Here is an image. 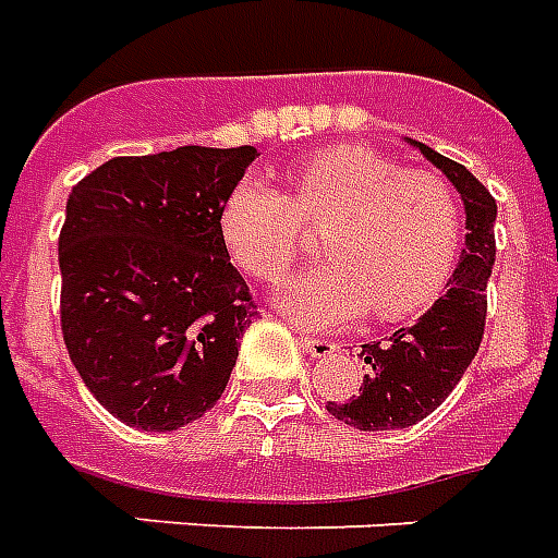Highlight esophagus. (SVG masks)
<instances>
[{
  "mask_svg": "<svg viewBox=\"0 0 558 558\" xmlns=\"http://www.w3.org/2000/svg\"><path fill=\"white\" fill-rule=\"evenodd\" d=\"M300 343H303L305 353L314 355V359H329V355L338 350V347H335V341H329V338H308V335H303V338H300Z\"/></svg>",
  "mask_w": 558,
  "mask_h": 558,
  "instance_id": "1",
  "label": "esophagus"
}]
</instances>
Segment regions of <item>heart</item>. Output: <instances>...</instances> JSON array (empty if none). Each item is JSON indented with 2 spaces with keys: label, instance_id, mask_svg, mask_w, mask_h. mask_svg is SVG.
<instances>
[{
  "label": "heart",
  "instance_id": "obj_1",
  "mask_svg": "<svg viewBox=\"0 0 558 558\" xmlns=\"http://www.w3.org/2000/svg\"><path fill=\"white\" fill-rule=\"evenodd\" d=\"M305 223L324 229L329 262L291 279L276 300L296 326L362 317L400 320L441 296L462 253V205L441 175L403 170L367 146L308 155L288 194L244 175L226 196L220 232L246 274L279 282L305 253Z\"/></svg>",
  "mask_w": 558,
  "mask_h": 558
}]
</instances>
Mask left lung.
I'll list each match as a JSON object with an SVG mask.
<instances>
[{
  "label": "left lung",
  "mask_w": 558,
  "mask_h": 558,
  "mask_svg": "<svg viewBox=\"0 0 558 558\" xmlns=\"http://www.w3.org/2000/svg\"><path fill=\"white\" fill-rule=\"evenodd\" d=\"M421 149L464 203V250L456 264L447 294L438 296L421 320L388 338L362 343L367 374L353 400H329L326 412L355 429H405L433 414L450 397L473 362L485 332V288L494 267V217L497 203L476 175L453 158H444L426 144L409 141Z\"/></svg>",
  "instance_id": "1"
}]
</instances>
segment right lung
<instances>
[{"instance_id":"obj_1","label":"right lung","mask_w":558,"mask_h":558,"mask_svg":"<svg viewBox=\"0 0 558 558\" xmlns=\"http://www.w3.org/2000/svg\"><path fill=\"white\" fill-rule=\"evenodd\" d=\"M255 146L111 158L75 184L58 238L61 332L117 421L170 433L226 391L255 317L220 211Z\"/></svg>"}]
</instances>
